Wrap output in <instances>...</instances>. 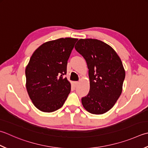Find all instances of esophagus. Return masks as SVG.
<instances>
[{"instance_id":"obj_1","label":"esophagus","mask_w":148,"mask_h":148,"mask_svg":"<svg viewBox=\"0 0 148 148\" xmlns=\"http://www.w3.org/2000/svg\"><path fill=\"white\" fill-rule=\"evenodd\" d=\"M74 85L76 86H77L78 85H79V82H74Z\"/></svg>"}]
</instances>
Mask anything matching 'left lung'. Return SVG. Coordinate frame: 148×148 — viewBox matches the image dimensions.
I'll return each mask as SVG.
<instances>
[{
    "mask_svg": "<svg viewBox=\"0 0 148 148\" xmlns=\"http://www.w3.org/2000/svg\"><path fill=\"white\" fill-rule=\"evenodd\" d=\"M75 49L88 69L90 91L82 97V105L92 114H105L122 93L125 71L121 60L112 47L97 39H80Z\"/></svg>",
    "mask_w": 148,
    "mask_h": 148,
    "instance_id": "8db88e82",
    "label": "left lung"
}]
</instances>
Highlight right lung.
<instances>
[{"instance_id":"add662e5","label":"right lung","mask_w":148,"mask_h":148,"mask_svg":"<svg viewBox=\"0 0 148 148\" xmlns=\"http://www.w3.org/2000/svg\"><path fill=\"white\" fill-rule=\"evenodd\" d=\"M77 38H59L43 43L32 55L25 68L26 88L32 102L43 112L62 107L71 92L64 77L67 61Z\"/></svg>"}]
</instances>
